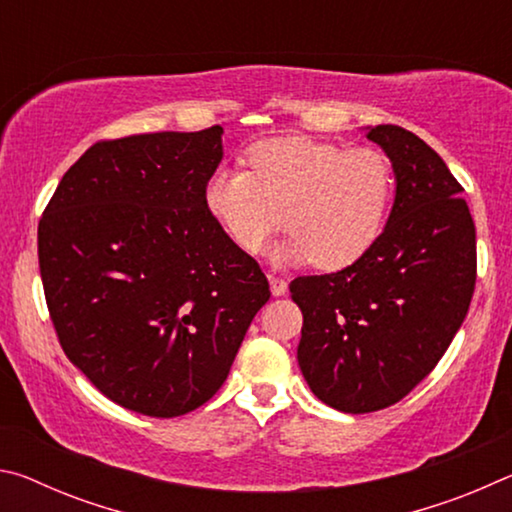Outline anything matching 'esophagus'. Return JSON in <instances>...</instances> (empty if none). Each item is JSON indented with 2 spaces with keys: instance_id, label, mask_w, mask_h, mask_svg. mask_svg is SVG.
<instances>
[{
  "instance_id": "esophagus-1",
  "label": "esophagus",
  "mask_w": 512,
  "mask_h": 512,
  "mask_svg": "<svg viewBox=\"0 0 512 512\" xmlns=\"http://www.w3.org/2000/svg\"><path fill=\"white\" fill-rule=\"evenodd\" d=\"M268 284H271L273 296H284L287 293V280H282V277L268 273Z\"/></svg>"
}]
</instances>
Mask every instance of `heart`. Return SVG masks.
<instances>
[{
	"label": "heart",
	"instance_id": "obj_1",
	"mask_svg": "<svg viewBox=\"0 0 512 512\" xmlns=\"http://www.w3.org/2000/svg\"><path fill=\"white\" fill-rule=\"evenodd\" d=\"M250 171L219 167L205 183L212 219L246 255H259L284 228L280 262H314L323 271L357 264L375 246L393 203V164L372 146L289 135L257 142Z\"/></svg>",
	"mask_w": 512,
	"mask_h": 512
}]
</instances>
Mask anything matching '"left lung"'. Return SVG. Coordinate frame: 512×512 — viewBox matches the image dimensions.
Returning <instances> with one entry per match:
<instances>
[{"label":"left lung","mask_w":512,"mask_h":512,"mask_svg":"<svg viewBox=\"0 0 512 512\" xmlns=\"http://www.w3.org/2000/svg\"><path fill=\"white\" fill-rule=\"evenodd\" d=\"M395 173L386 228L357 264L291 282L302 311L298 363L320 402L386 409L436 368L476 282V230L443 158L402 126H368Z\"/></svg>","instance_id":"1"}]
</instances>
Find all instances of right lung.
Masks as SVG:
<instances>
[{"instance_id":"right-lung-1","label":"right lung","mask_w":512,"mask_h":512,"mask_svg":"<svg viewBox=\"0 0 512 512\" xmlns=\"http://www.w3.org/2000/svg\"><path fill=\"white\" fill-rule=\"evenodd\" d=\"M223 128L97 142L38 225L42 287L67 359L124 409L176 418L223 386L271 298L203 192Z\"/></svg>"}]
</instances>
